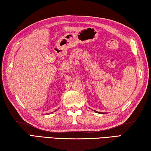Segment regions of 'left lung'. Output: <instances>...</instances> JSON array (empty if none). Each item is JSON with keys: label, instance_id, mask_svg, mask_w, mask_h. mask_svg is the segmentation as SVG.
I'll use <instances>...</instances> for the list:
<instances>
[{"label": "left lung", "instance_id": "left-lung-1", "mask_svg": "<svg viewBox=\"0 0 151 151\" xmlns=\"http://www.w3.org/2000/svg\"><path fill=\"white\" fill-rule=\"evenodd\" d=\"M94 112H97V113H100V112H97V111H94ZM101 114H103L102 112H101Z\"/></svg>", "mask_w": 151, "mask_h": 151}]
</instances>
